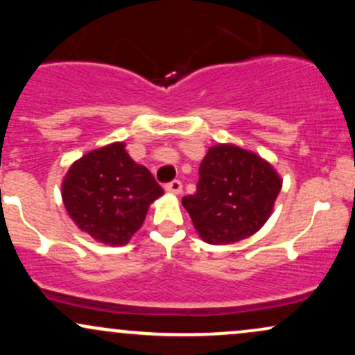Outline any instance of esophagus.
<instances>
[{"instance_id":"esophagus-1","label":"esophagus","mask_w":355,"mask_h":355,"mask_svg":"<svg viewBox=\"0 0 355 355\" xmlns=\"http://www.w3.org/2000/svg\"><path fill=\"white\" fill-rule=\"evenodd\" d=\"M182 182L180 180H173V182H170V183H166L165 185V190L168 191V193H173V195H178V193H182Z\"/></svg>"}]
</instances>
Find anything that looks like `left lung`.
<instances>
[{
    "mask_svg": "<svg viewBox=\"0 0 355 355\" xmlns=\"http://www.w3.org/2000/svg\"><path fill=\"white\" fill-rule=\"evenodd\" d=\"M197 191L182 198L203 242L227 245L259 232L274 210L282 178L259 155L237 145L210 146Z\"/></svg>",
    "mask_w": 355,
    "mask_h": 355,
    "instance_id": "obj_1",
    "label": "left lung"
}]
</instances>
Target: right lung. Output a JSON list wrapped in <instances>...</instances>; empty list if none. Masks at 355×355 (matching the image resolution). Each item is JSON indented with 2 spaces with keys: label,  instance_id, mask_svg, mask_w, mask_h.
Returning <instances> with one entry per match:
<instances>
[{
  "label": "right lung",
  "instance_id": "obj_1",
  "mask_svg": "<svg viewBox=\"0 0 355 355\" xmlns=\"http://www.w3.org/2000/svg\"><path fill=\"white\" fill-rule=\"evenodd\" d=\"M164 195L153 175L132 160L123 141L92 150L61 183L64 209L76 227L105 245H126L144 225L150 203Z\"/></svg>",
  "mask_w": 355,
  "mask_h": 355
}]
</instances>
